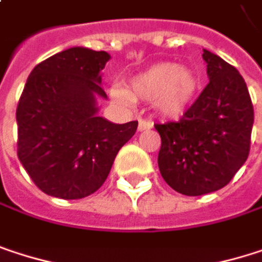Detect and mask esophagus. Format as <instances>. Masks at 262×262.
I'll use <instances>...</instances> for the list:
<instances>
[{
    "mask_svg": "<svg viewBox=\"0 0 262 262\" xmlns=\"http://www.w3.org/2000/svg\"><path fill=\"white\" fill-rule=\"evenodd\" d=\"M151 127H153V123L150 120H139V123H138V130L139 132L148 130Z\"/></svg>",
    "mask_w": 262,
    "mask_h": 262,
    "instance_id": "1",
    "label": "esophagus"
}]
</instances>
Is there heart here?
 I'll use <instances>...</instances> for the list:
<instances>
[{"mask_svg":"<svg viewBox=\"0 0 262 262\" xmlns=\"http://www.w3.org/2000/svg\"><path fill=\"white\" fill-rule=\"evenodd\" d=\"M200 89V80L188 68L162 62L138 73L129 81V91L121 86L111 89L114 101L132 104L133 98L153 100L155 109L165 118H179L192 104Z\"/></svg>","mask_w":262,"mask_h":262,"instance_id":"1","label":"heart"}]
</instances>
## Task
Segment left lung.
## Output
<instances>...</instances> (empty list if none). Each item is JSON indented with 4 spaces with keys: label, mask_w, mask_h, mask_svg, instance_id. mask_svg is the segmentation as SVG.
<instances>
[{
    "label": "left lung",
    "mask_w": 262,
    "mask_h": 262,
    "mask_svg": "<svg viewBox=\"0 0 262 262\" xmlns=\"http://www.w3.org/2000/svg\"><path fill=\"white\" fill-rule=\"evenodd\" d=\"M209 83L179 121L155 124L164 181L185 195L217 191L232 181L250 150L253 106L232 65L203 50Z\"/></svg>",
    "instance_id": "obj_1"
}]
</instances>
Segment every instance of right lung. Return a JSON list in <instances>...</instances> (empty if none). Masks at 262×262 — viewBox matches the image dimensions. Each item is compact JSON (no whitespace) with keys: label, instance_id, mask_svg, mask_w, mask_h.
Here are the masks:
<instances>
[{"label":"right lung","instance_id":"add662e5","mask_svg":"<svg viewBox=\"0 0 262 262\" xmlns=\"http://www.w3.org/2000/svg\"><path fill=\"white\" fill-rule=\"evenodd\" d=\"M109 59L74 47L36 65L27 79L16 109L18 158L48 195L74 200L95 192L136 132L138 121L114 124L97 115V97H107L101 70Z\"/></svg>","mask_w":262,"mask_h":262}]
</instances>
